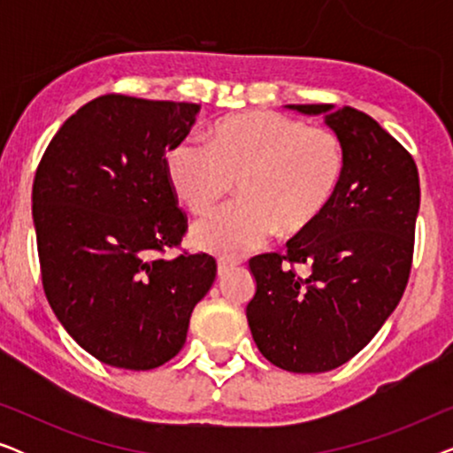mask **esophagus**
I'll return each instance as SVG.
<instances>
[{"instance_id":"34e87169","label":"esophagus","mask_w":453,"mask_h":453,"mask_svg":"<svg viewBox=\"0 0 453 453\" xmlns=\"http://www.w3.org/2000/svg\"><path fill=\"white\" fill-rule=\"evenodd\" d=\"M234 265H237V262H233V259L220 257V259H219V276L228 274V272L234 270Z\"/></svg>"}]
</instances>
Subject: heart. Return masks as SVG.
Here are the masks:
<instances>
[{
	"label": "heart",
	"mask_w": 453,
	"mask_h": 453,
	"mask_svg": "<svg viewBox=\"0 0 453 453\" xmlns=\"http://www.w3.org/2000/svg\"><path fill=\"white\" fill-rule=\"evenodd\" d=\"M175 196L203 216L239 185L241 200L219 210L191 239L203 251L234 257L264 245L276 231L295 237L311 228L336 200L346 148L330 127L274 111H247L216 121L208 146L179 140L165 154Z\"/></svg>",
	"instance_id": "1"
}]
</instances>
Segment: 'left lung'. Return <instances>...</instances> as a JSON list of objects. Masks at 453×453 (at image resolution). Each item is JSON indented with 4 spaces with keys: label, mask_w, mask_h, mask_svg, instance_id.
<instances>
[{
    "label": "left lung",
    "mask_w": 453,
    "mask_h": 453,
    "mask_svg": "<svg viewBox=\"0 0 453 453\" xmlns=\"http://www.w3.org/2000/svg\"><path fill=\"white\" fill-rule=\"evenodd\" d=\"M326 123L346 148L336 200L287 253L250 259L256 295L247 321L276 367L324 373L371 342L408 284L420 206L414 158L373 117L352 107L288 104ZM296 265H305L301 277Z\"/></svg>",
    "instance_id": "left-lung-1"
}]
</instances>
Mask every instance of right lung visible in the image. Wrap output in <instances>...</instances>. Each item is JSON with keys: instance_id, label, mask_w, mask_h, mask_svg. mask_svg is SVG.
<instances>
[{"instance_id": "right-lung-1", "label": "right lung", "mask_w": 453, "mask_h": 453, "mask_svg": "<svg viewBox=\"0 0 453 453\" xmlns=\"http://www.w3.org/2000/svg\"><path fill=\"white\" fill-rule=\"evenodd\" d=\"M197 113L196 103L103 95L59 127L36 169L45 296L67 334L111 367L171 361L216 278L208 253L163 259L188 233L165 154Z\"/></svg>"}]
</instances>
